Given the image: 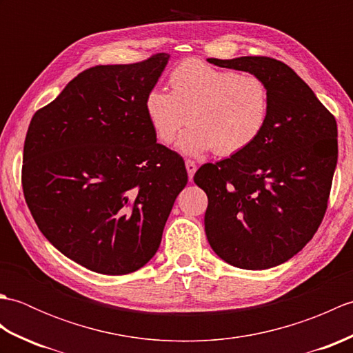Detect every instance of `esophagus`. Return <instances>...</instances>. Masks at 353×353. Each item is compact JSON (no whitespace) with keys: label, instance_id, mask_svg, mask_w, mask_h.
<instances>
[{"label":"esophagus","instance_id":"esophagus-1","mask_svg":"<svg viewBox=\"0 0 353 353\" xmlns=\"http://www.w3.org/2000/svg\"><path fill=\"white\" fill-rule=\"evenodd\" d=\"M185 167H186V171H188V177L190 181L194 177V174H196V170H197V165L194 161H185Z\"/></svg>","mask_w":353,"mask_h":353}]
</instances>
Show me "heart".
I'll use <instances>...</instances> for the list:
<instances>
[{
    "instance_id": "heart-1",
    "label": "heart",
    "mask_w": 353,
    "mask_h": 353,
    "mask_svg": "<svg viewBox=\"0 0 353 353\" xmlns=\"http://www.w3.org/2000/svg\"><path fill=\"white\" fill-rule=\"evenodd\" d=\"M171 92L152 89L144 109L154 137L170 144L186 119L191 123L177 141L179 152L201 156L214 150L229 157L252 147L264 132L270 94L253 74L216 68L197 59L179 63L168 77Z\"/></svg>"
}]
</instances>
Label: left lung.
<instances>
[{"label":"left lung","mask_w":353,"mask_h":353,"mask_svg":"<svg viewBox=\"0 0 353 353\" xmlns=\"http://www.w3.org/2000/svg\"><path fill=\"white\" fill-rule=\"evenodd\" d=\"M208 62L253 74L270 94L268 121L259 139L239 154L205 163L194 176L208 196V241L238 268L281 265L303 249L323 220L339 157L335 118L276 59Z\"/></svg>","instance_id":"1"}]
</instances>
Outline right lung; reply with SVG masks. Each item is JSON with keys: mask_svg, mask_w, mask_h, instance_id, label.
<instances>
[{"mask_svg": "<svg viewBox=\"0 0 353 353\" xmlns=\"http://www.w3.org/2000/svg\"><path fill=\"white\" fill-rule=\"evenodd\" d=\"M168 61L159 52L92 66L30 121L22 163L30 212L59 252L91 272L144 267L188 182L185 162L157 144L144 109Z\"/></svg>", "mask_w": 353, "mask_h": 353, "instance_id": "1", "label": "right lung"}]
</instances>
